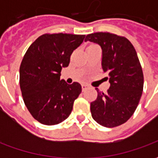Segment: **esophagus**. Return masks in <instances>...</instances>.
Instances as JSON below:
<instances>
[{
    "instance_id": "esophagus-1",
    "label": "esophagus",
    "mask_w": 158,
    "mask_h": 158,
    "mask_svg": "<svg viewBox=\"0 0 158 158\" xmlns=\"http://www.w3.org/2000/svg\"><path fill=\"white\" fill-rule=\"evenodd\" d=\"M88 88H89V86L88 85H86V84H83V85H82V90H83V91L86 90V89H88Z\"/></svg>"
}]
</instances>
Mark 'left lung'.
<instances>
[{
  "label": "left lung",
  "mask_w": 158,
  "mask_h": 158,
  "mask_svg": "<svg viewBox=\"0 0 158 158\" xmlns=\"http://www.w3.org/2000/svg\"><path fill=\"white\" fill-rule=\"evenodd\" d=\"M85 40L102 47V67L110 83L106 94L96 89L97 98L90 103L92 118L106 128L121 125L134 114L142 95L144 76L135 49L125 37L111 33L89 34Z\"/></svg>",
  "instance_id": "left-lung-1"
}]
</instances>
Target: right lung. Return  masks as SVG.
Segmentation results:
<instances>
[{
    "instance_id": "1",
    "label": "right lung",
    "mask_w": 158,
    "mask_h": 158,
    "mask_svg": "<svg viewBox=\"0 0 158 158\" xmlns=\"http://www.w3.org/2000/svg\"><path fill=\"white\" fill-rule=\"evenodd\" d=\"M85 35L45 34L33 42L20 65V89L25 106L42 124L55 125L68 118L81 93L79 83L60 79L62 68L84 41Z\"/></svg>"
}]
</instances>
